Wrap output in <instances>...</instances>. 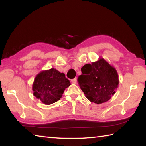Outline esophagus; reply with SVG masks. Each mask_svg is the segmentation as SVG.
Wrapping results in <instances>:
<instances>
[{"label": "esophagus", "mask_w": 146, "mask_h": 146, "mask_svg": "<svg viewBox=\"0 0 146 146\" xmlns=\"http://www.w3.org/2000/svg\"><path fill=\"white\" fill-rule=\"evenodd\" d=\"M71 83H73V84H76V78L72 79L71 80Z\"/></svg>", "instance_id": "1"}]
</instances>
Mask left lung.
<instances>
[{
  "label": "left lung",
  "mask_w": 146,
  "mask_h": 146,
  "mask_svg": "<svg viewBox=\"0 0 146 146\" xmlns=\"http://www.w3.org/2000/svg\"><path fill=\"white\" fill-rule=\"evenodd\" d=\"M78 85L90 101L100 104L110 99L119 85L116 70L104 59L82 68Z\"/></svg>",
  "instance_id": "left-lung-1"
}]
</instances>
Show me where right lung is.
Wrapping results in <instances>:
<instances>
[{
  "label": "right lung",
  "instance_id": "add662e5",
  "mask_svg": "<svg viewBox=\"0 0 146 146\" xmlns=\"http://www.w3.org/2000/svg\"><path fill=\"white\" fill-rule=\"evenodd\" d=\"M70 85L64 73L51 68L36 76L33 85V95L44 104L50 105L60 100Z\"/></svg>",
  "mask_w": 146,
  "mask_h": 146
}]
</instances>
